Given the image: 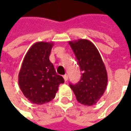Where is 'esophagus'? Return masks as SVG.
<instances>
[{"label":"esophagus","mask_w":131,"mask_h":131,"mask_svg":"<svg viewBox=\"0 0 131 131\" xmlns=\"http://www.w3.org/2000/svg\"><path fill=\"white\" fill-rule=\"evenodd\" d=\"M63 78H64V80L66 82V81H68V77L67 74H65L64 76H63Z\"/></svg>","instance_id":"34e87169"}]
</instances>
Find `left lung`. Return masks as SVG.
<instances>
[{
  "instance_id": "left-lung-1",
  "label": "left lung",
  "mask_w": 131,
  "mask_h": 131,
  "mask_svg": "<svg viewBox=\"0 0 131 131\" xmlns=\"http://www.w3.org/2000/svg\"><path fill=\"white\" fill-rule=\"evenodd\" d=\"M82 71L77 84H70L79 103L93 106L102 97L106 88L107 72L100 53L90 41H68Z\"/></svg>"
}]
</instances>
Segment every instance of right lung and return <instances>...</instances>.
Masks as SVG:
<instances>
[{
    "mask_svg": "<svg viewBox=\"0 0 131 131\" xmlns=\"http://www.w3.org/2000/svg\"><path fill=\"white\" fill-rule=\"evenodd\" d=\"M53 42L38 41L26 53L20 68L18 82L23 95L31 103L43 104L54 98L64 79L56 73L49 60Z\"/></svg>",
    "mask_w": 131,
    "mask_h": 131,
    "instance_id": "add662e5",
    "label": "right lung"
}]
</instances>
